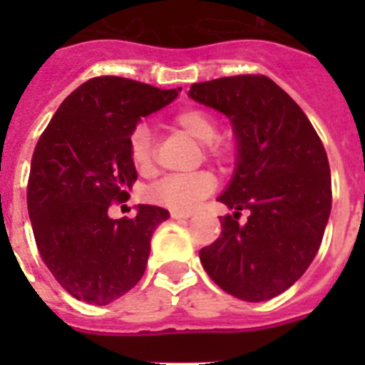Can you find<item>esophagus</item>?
I'll list each match as a JSON object with an SVG mask.
<instances>
[{"label": "esophagus", "instance_id": "34e87169", "mask_svg": "<svg viewBox=\"0 0 365 365\" xmlns=\"http://www.w3.org/2000/svg\"><path fill=\"white\" fill-rule=\"evenodd\" d=\"M173 219H188L192 217V212H182V210H172Z\"/></svg>", "mask_w": 365, "mask_h": 365}]
</instances>
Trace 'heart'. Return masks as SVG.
<instances>
[{"label": "heart", "mask_w": 365, "mask_h": 365, "mask_svg": "<svg viewBox=\"0 0 365 365\" xmlns=\"http://www.w3.org/2000/svg\"><path fill=\"white\" fill-rule=\"evenodd\" d=\"M173 125L202 143L205 157L215 163L228 159L230 148L217 140V120L202 108H186L173 115ZM130 160L138 173L153 172V137L146 124H138L128 140ZM215 190V177L208 172L170 175L155 186L153 197L173 210H192Z\"/></svg>", "instance_id": "obj_1"}]
</instances>
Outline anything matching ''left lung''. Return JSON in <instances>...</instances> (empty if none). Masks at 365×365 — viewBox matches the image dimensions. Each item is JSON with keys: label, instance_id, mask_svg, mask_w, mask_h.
<instances>
[{"label": "left lung", "instance_id": "1", "mask_svg": "<svg viewBox=\"0 0 365 365\" xmlns=\"http://www.w3.org/2000/svg\"><path fill=\"white\" fill-rule=\"evenodd\" d=\"M190 96L225 113L237 164L217 201L221 235L199 257L222 291L265 302L294 285L314 259L331 214V170L320 137L291 96L263 74L193 83ZM241 210L251 212L240 225Z\"/></svg>", "mask_w": 365, "mask_h": 365}]
</instances>
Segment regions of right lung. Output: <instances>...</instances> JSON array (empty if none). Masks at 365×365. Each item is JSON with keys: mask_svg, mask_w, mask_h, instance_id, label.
Masks as SVG:
<instances>
[{"mask_svg": "<svg viewBox=\"0 0 365 365\" xmlns=\"http://www.w3.org/2000/svg\"><path fill=\"white\" fill-rule=\"evenodd\" d=\"M180 89L122 76H96L74 89L34 148L27 185L29 217L40 256L76 299L106 305L143 278L153 230L170 217L140 205L133 219H111L113 202L137 180L128 140L140 117Z\"/></svg>", "mask_w": 365, "mask_h": 365, "instance_id": "right-lung-1", "label": "right lung"}]
</instances>
